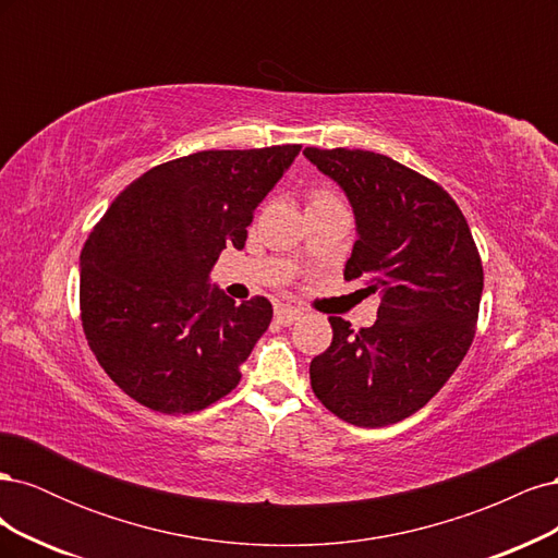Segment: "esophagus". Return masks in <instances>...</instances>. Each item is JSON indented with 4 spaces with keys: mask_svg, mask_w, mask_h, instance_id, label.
<instances>
[{
    "mask_svg": "<svg viewBox=\"0 0 558 558\" xmlns=\"http://www.w3.org/2000/svg\"><path fill=\"white\" fill-rule=\"evenodd\" d=\"M300 316H302V312L295 310V307H291V305H279V307L275 310V320H277V324H281V326L295 324V320H298Z\"/></svg>",
    "mask_w": 558,
    "mask_h": 558,
    "instance_id": "34e87169",
    "label": "esophagus"
}]
</instances>
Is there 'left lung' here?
Wrapping results in <instances>:
<instances>
[{
  "label": "left lung",
  "mask_w": 558,
  "mask_h": 558,
  "mask_svg": "<svg viewBox=\"0 0 558 558\" xmlns=\"http://www.w3.org/2000/svg\"><path fill=\"white\" fill-rule=\"evenodd\" d=\"M302 154L349 197L356 234L344 279L381 302L373 328L328 316L330 347L310 365L314 396L347 424L381 428L418 412L475 337L484 272L451 195L393 158L361 148Z\"/></svg>",
  "instance_id": "obj_1"
}]
</instances>
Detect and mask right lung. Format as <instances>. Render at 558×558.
Returning a JSON list of instances; mask_svg holds the SVG:
<instances>
[{
  "instance_id": "add662e5",
  "label": "right lung",
  "mask_w": 558,
  "mask_h": 558,
  "mask_svg": "<svg viewBox=\"0 0 558 558\" xmlns=\"http://www.w3.org/2000/svg\"><path fill=\"white\" fill-rule=\"evenodd\" d=\"M300 144L199 150L162 162L118 195L81 251L83 332L111 381L162 414L209 408L272 320L267 298L211 289L226 246L244 248L253 211Z\"/></svg>"
}]
</instances>
